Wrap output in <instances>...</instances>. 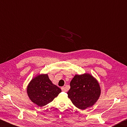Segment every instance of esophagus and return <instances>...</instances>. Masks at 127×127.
Here are the masks:
<instances>
[{
    "label": "esophagus",
    "instance_id": "obj_1",
    "mask_svg": "<svg viewBox=\"0 0 127 127\" xmlns=\"http://www.w3.org/2000/svg\"><path fill=\"white\" fill-rule=\"evenodd\" d=\"M61 90H62V91H63V92H66V89L65 86H63V87H62Z\"/></svg>",
    "mask_w": 127,
    "mask_h": 127
}]
</instances>
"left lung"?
Listing matches in <instances>:
<instances>
[{"label": "left lung", "mask_w": 127, "mask_h": 127, "mask_svg": "<svg viewBox=\"0 0 127 127\" xmlns=\"http://www.w3.org/2000/svg\"><path fill=\"white\" fill-rule=\"evenodd\" d=\"M67 94L76 108L85 110L96 103L100 96L101 88L96 78L92 74L84 73L75 75Z\"/></svg>", "instance_id": "1"}]
</instances>
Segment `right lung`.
I'll list each match as a JSON object with an SVG mask.
<instances>
[{"label": "right lung", "instance_id": "add662e5", "mask_svg": "<svg viewBox=\"0 0 127 127\" xmlns=\"http://www.w3.org/2000/svg\"><path fill=\"white\" fill-rule=\"evenodd\" d=\"M61 92V89L52 83L47 74L35 75L27 87L29 98L39 107L51 103Z\"/></svg>", "mask_w": 127, "mask_h": 127}]
</instances>
